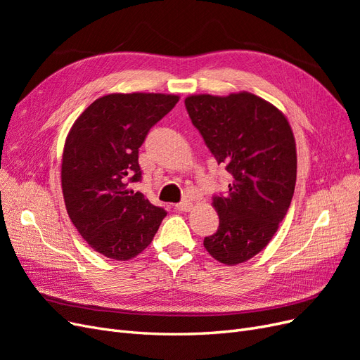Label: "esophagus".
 I'll list each match as a JSON object with an SVG mask.
<instances>
[{
	"label": "esophagus",
	"mask_w": 360,
	"mask_h": 360,
	"mask_svg": "<svg viewBox=\"0 0 360 360\" xmlns=\"http://www.w3.org/2000/svg\"><path fill=\"white\" fill-rule=\"evenodd\" d=\"M176 209L179 212H189L192 209V202L191 201H181L176 205Z\"/></svg>",
	"instance_id": "esophagus-1"
}]
</instances>
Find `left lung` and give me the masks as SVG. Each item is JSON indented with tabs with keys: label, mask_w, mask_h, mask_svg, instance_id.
I'll return each mask as SVG.
<instances>
[{
	"label": "left lung",
	"mask_w": 360,
	"mask_h": 360,
	"mask_svg": "<svg viewBox=\"0 0 360 360\" xmlns=\"http://www.w3.org/2000/svg\"><path fill=\"white\" fill-rule=\"evenodd\" d=\"M217 163L233 176L225 197L212 205L217 231L204 238L214 259L236 266L255 257L278 231L296 186V141L276 106L248 93L192 94L184 99Z\"/></svg>",
	"instance_id": "8db88e82"
}]
</instances>
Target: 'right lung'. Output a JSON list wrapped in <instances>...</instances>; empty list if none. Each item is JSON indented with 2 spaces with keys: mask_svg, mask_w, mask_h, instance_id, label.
Returning a JSON list of instances; mask_svg holds the SVG:
<instances>
[{
  "mask_svg": "<svg viewBox=\"0 0 360 360\" xmlns=\"http://www.w3.org/2000/svg\"><path fill=\"white\" fill-rule=\"evenodd\" d=\"M180 97L112 93L96 99L69 130L61 189L70 221L96 252L126 261L151 243L167 212L129 189L141 180L138 151Z\"/></svg>",
  "mask_w": 360,
  "mask_h": 360,
  "instance_id": "obj_1",
  "label": "right lung"
}]
</instances>
